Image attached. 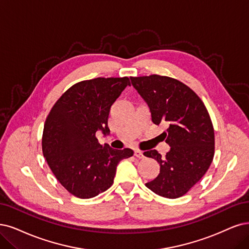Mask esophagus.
I'll return each instance as SVG.
<instances>
[{"instance_id": "34e87169", "label": "esophagus", "mask_w": 249, "mask_h": 249, "mask_svg": "<svg viewBox=\"0 0 249 249\" xmlns=\"http://www.w3.org/2000/svg\"><path fill=\"white\" fill-rule=\"evenodd\" d=\"M134 156H135L136 158L142 159V158H143V153H142V151H140V150H135V151H134Z\"/></svg>"}]
</instances>
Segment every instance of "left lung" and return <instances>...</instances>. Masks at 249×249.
Returning a JSON list of instances; mask_svg holds the SVG:
<instances>
[{"label":"left lung","instance_id":"obj_1","mask_svg":"<svg viewBox=\"0 0 249 249\" xmlns=\"http://www.w3.org/2000/svg\"><path fill=\"white\" fill-rule=\"evenodd\" d=\"M130 80L148 105L153 123L168 126L163 133L170 146L166 156L162 157L156 150L143 153L160 164L158 177L145 186L165 198L181 197L213 162L214 130L209 114L195 92L176 79L152 75Z\"/></svg>","mask_w":249,"mask_h":249}]
</instances>
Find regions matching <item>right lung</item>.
Segmentation results:
<instances>
[{
	"label": "right lung",
	"instance_id": "obj_1",
	"mask_svg": "<svg viewBox=\"0 0 249 249\" xmlns=\"http://www.w3.org/2000/svg\"><path fill=\"white\" fill-rule=\"evenodd\" d=\"M127 86V77L79 82L64 92L46 119L43 155L55 178L73 196L88 199L107 191L119 162L133 155L130 149L101 145L95 136L97 131L109 134V108Z\"/></svg>",
	"mask_w": 249,
	"mask_h": 249
}]
</instances>
